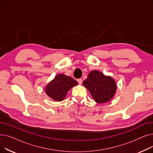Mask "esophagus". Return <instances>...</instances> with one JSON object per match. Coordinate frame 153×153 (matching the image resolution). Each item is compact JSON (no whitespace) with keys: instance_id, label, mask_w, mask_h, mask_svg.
<instances>
[{"instance_id":"obj_1","label":"esophagus","mask_w":153,"mask_h":153,"mask_svg":"<svg viewBox=\"0 0 153 153\" xmlns=\"http://www.w3.org/2000/svg\"><path fill=\"white\" fill-rule=\"evenodd\" d=\"M77 82L79 84H81L82 83V79H77Z\"/></svg>"}]
</instances>
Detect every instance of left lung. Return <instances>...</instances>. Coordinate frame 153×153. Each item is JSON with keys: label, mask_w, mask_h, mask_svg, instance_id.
Wrapping results in <instances>:
<instances>
[{"label": "left lung", "mask_w": 153, "mask_h": 153, "mask_svg": "<svg viewBox=\"0 0 153 153\" xmlns=\"http://www.w3.org/2000/svg\"><path fill=\"white\" fill-rule=\"evenodd\" d=\"M95 102L103 103L108 102L114 97L117 90L115 80L110 76H105L98 71H92L83 82Z\"/></svg>", "instance_id": "obj_1"}]
</instances>
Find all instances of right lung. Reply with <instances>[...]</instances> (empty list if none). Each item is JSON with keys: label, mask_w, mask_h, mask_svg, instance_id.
Wrapping results in <instances>:
<instances>
[{"label": "right lung", "mask_w": 153, "mask_h": 153, "mask_svg": "<svg viewBox=\"0 0 153 153\" xmlns=\"http://www.w3.org/2000/svg\"><path fill=\"white\" fill-rule=\"evenodd\" d=\"M78 84L74 79L62 74L56 76L45 87V92L53 100L61 102L65 99L68 91Z\"/></svg>", "instance_id": "1"}]
</instances>
